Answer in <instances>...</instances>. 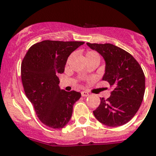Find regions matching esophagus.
<instances>
[{"mask_svg": "<svg viewBox=\"0 0 156 156\" xmlns=\"http://www.w3.org/2000/svg\"><path fill=\"white\" fill-rule=\"evenodd\" d=\"M81 95H82L83 97H87V96L89 95V93L87 92V91H81Z\"/></svg>", "mask_w": 156, "mask_h": 156, "instance_id": "1", "label": "esophagus"}]
</instances>
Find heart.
Masks as SVG:
<instances>
[{
  "instance_id": "1",
  "label": "heart",
  "mask_w": 156,
  "mask_h": 156,
  "mask_svg": "<svg viewBox=\"0 0 156 156\" xmlns=\"http://www.w3.org/2000/svg\"><path fill=\"white\" fill-rule=\"evenodd\" d=\"M88 57H98V58H99L98 53H96L95 51L88 52V53L86 54V58H88Z\"/></svg>"
}]
</instances>
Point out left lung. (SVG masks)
I'll return each mask as SVG.
<instances>
[{
	"label": "left lung",
	"instance_id": "8db88e82",
	"mask_svg": "<svg viewBox=\"0 0 156 156\" xmlns=\"http://www.w3.org/2000/svg\"><path fill=\"white\" fill-rule=\"evenodd\" d=\"M87 45L104 58L105 70L102 80L109 83L113 91L107 99L93 111L94 117L109 127H118L129 122L140 108L145 89L142 68L132 55L112 44Z\"/></svg>",
	"mask_w": 156,
	"mask_h": 156
}]
</instances>
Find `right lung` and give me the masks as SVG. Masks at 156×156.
Wrapping results in <instances>:
<instances>
[{
	"label": "right lung",
	"instance_id": "1",
	"mask_svg": "<svg viewBox=\"0 0 156 156\" xmlns=\"http://www.w3.org/2000/svg\"><path fill=\"white\" fill-rule=\"evenodd\" d=\"M83 41H43L33 44L21 63V80L26 96L41 122L62 129L71 119L73 105L81 93L59 87L58 74L65 71L69 55Z\"/></svg>",
	"mask_w": 156,
	"mask_h": 156
}]
</instances>
